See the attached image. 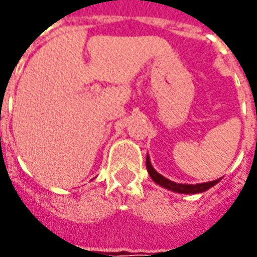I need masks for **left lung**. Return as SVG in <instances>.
<instances>
[{"label":"left lung","mask_w":257,"mask_h":257,"mask_svg":"<svg viewBox=\"0 0 257 257\" xmlns=\"http://www.w3.org/2000/svg\"><path fill=\"white\" fill-rule=\"evenodd\" d=\"M146 167H147V172L150 174L152 180L157 183L159 186H162V187L167 189V190H172V192L176 193H184V194H196V193L206 192V190H209L210 187H213L216 183H219V180H220V179H217V180H213V182L199 183V184H182V183H174L172 182V180L163 177L162 174H159V173L154 170V167L152 166V163H150L149 156H147V159H146Z\"/></svg>","instance_id":"8db88e82"}]
</instances>
